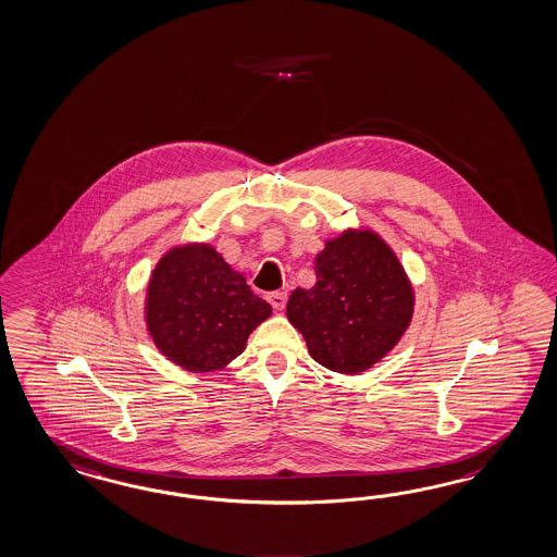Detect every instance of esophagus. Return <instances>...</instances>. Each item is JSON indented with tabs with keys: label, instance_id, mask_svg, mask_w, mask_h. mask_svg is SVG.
<instances>
[{
	"label": "esophagus",
	"instance_id": "esophagus-1",
	"mask_svg": "<svg viewBox=\"0 0 557 557\" xmlns=\"http://www.w3.org/2000/svg\"><path fill=\"white\" fill-rule=\"evenodd\" d=\"M267 301L271 302L274 311H283L285 309L286 293H278V290L276 293H269Z\"/></svg>",
	"mask_w": 557,
	"mask_h": 557
}]
</instances>
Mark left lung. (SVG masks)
<instances>
[{
    "label": "left lung",
    "instance_id": "8db88e82",
    "mask_svg": "<svg viewBox=\"0 0 557 557\" xmlns=\"http://www.w3.org/2000/svg\"><path fill=\"white\" fill-rule=\"evenodd\" d=\"M318 281L295 288L286 319L311 358L360 374L400 342L414 313V288L395 250L370 227H348L315 256Z\"/></svg>",
    "mask_w": 557,
    "mask_h": 557
}]
</instances>
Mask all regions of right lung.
Here are the masks:
<instances>
[{"instance_id":"right-lung-1","label":"right lung","mask_w":557,"mask_h":557,"mask_svg":"<svg viewBox=\"0 0 557 557\" xmlns=\"http://www.w3.org/2000/svg\"><path fill=\"white\" fill-rule=\"evenodd\" d=\"M271 315V305L209 242L166 250L146 286V332L166 360L187 372H215L234 362Z\"/></svg>"}]
</instances>
